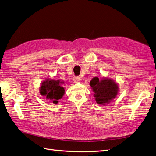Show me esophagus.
I'll return each mask as SVG.
<instances>
[{
	"instance_id": "esophagus-1",
	"label": "esophagus",
	"mask_w": 156,
	"mask_h": 156,
	"mask_svg": "<svg viewBox=\"0 0 156 156\" xmlns=\"http://www.w3.org/2000/svg\"><path fill=\"white\" fill-rule=\"evenodd\" d=\"M80 78L79 76H74V78H73V80H74V82H76V83H77V82H78L79 81H80Z\"/></svg>"
}]
</instances>
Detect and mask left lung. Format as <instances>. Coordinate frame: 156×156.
<instances>
[{
	"mask_svg": "<svg viewBox=\"0 0 156 156\" xmlns=\"http://www.w3.org/2000/svg\"><path fill=\"white\" fill-rule=\"evenodd\" d=\"M90 85L94 92L96 102L102 105L110 103L119 92L118 84L109 78L99 80L98 77H94L91 80Z\"/></svg>",
	"mask_w": 156,
	"mask_h": 156,
	"instance_id": "obj_1",
	"label": "left lung"
}]
</instances>
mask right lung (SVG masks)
<instances>
[{"label":"right lung","mask_w":156,"mask_h":156,"mask_svg":"<svg viewBox=\"0 0 156 156\" xmlns=\"http://www.w3.org/2000/svg\"><path fill=\"white\" fill-rule=\"evenodd\" d=\"M62 84H64L63 81L47 78L41 84L39 92L49 102L56 105L58 103L59 99L64 97L65 93L64 88L62 86Z\"/></svg>","instance_id":"add662e5"}]
</instances>
